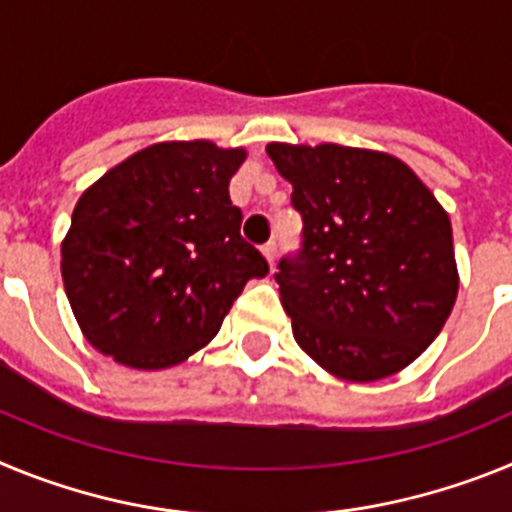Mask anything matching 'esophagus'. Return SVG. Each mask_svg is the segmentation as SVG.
Here are the masks:
<instances>
[{
  "instance_id": "1",
  "label": "esophagus",
  "mask_w": 512,
  "mask_h": 512,
  "mask_svg": "<svg viewBox=\"0 0 512 512\" xmlns=\"http://www.w3.org/2000/svg\"><path fill=\"white\" fill-rule=\"evenodd\" d=\"M261 253H264L266 264H269V266H274V261H277V243H274V241H271V243H266V246L261 248Z\"/></svg>"
}]
</instances>
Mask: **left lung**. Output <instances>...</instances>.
Returning a JSON list of instances; mask_svg holds the SVG:
<instances>
[{
    "label": "left lung",
    "instance_id": "8db88e82",
    "mask_svg": "<svg viewBox=\"0 0 512 512\" xmlns=\"http://www.w3.org/2000/svg\"><path fill=\"white\" fill-rule=\"evenodd\" d=\"M266 153L302 217L300 251L274 274L295 341L348 382L413 364L459 292L446 210L390 153L336 143H269Z\"/></svg>",
    "mask_w": 512,
    "mask_h": 512
}]
</instances>
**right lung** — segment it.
I'll use <instances>...</instances> for the list:
<instances>
[{"label":"right lung","mask_w":512,"mask_h":512,"mask_svg":"<svg viewBox=\"0 0 512 512\" xmlns=\"http://www.w3.org/2000/svg\"><path fill=\"white\" fill-rule=\"evenodd\" d=\"M243 148L171 140L133 153L81 194L61 274L81 333L133 369L182 364L217 336L269 264L241 238L228 184Z\"/></svg>","instance_id":"1"}]
</instances>
